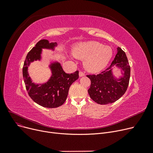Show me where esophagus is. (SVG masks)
<instances>
[{
    "label": "esophagus",
    "instance_id": "34e87169",
    "mask_svg": "<svg viewBox=\"0 0 153 153\" xmlns=\"http://www.w3.org/2000/svg\"><path fill=\"white\" fill-rule=\"evenodd\" d=\"M79 76L80 77H83V76H85V74L84 73V72H79Z\"/></svg>",
    "mask_w": 153,
    "mask_h": 153
}]
</instances>
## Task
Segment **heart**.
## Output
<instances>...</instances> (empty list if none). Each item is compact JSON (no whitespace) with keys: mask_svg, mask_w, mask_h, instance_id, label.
<instances>
[{"mask_svg":"<svg viewBox=\"0 0 153 153\" xmlns=\"http://www.w3.org/2000/svg\"><path fill=\"white\" fill-rule=\"evenodd\" d=\"M72 53L76 58L84 59V67L91 72H98L103 69L113 56V51L110 46H104L95 41L77 44Z\"/></svg>","mask_w":153,"mask_h":153,"instance_id":"heart-1","label":"heart"}]
</instances>
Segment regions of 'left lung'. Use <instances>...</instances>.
Wrapping results in <instances>:
<instances>
[{"instance_id":"obj_1","label":"left lung","mask_w":153,"mask_h":153,"mask_svg":"<svg viewBox=\"0 0 153 153\" xmlns=\"http://www.w3.org/2000/svg\"><path fill=\"white\" fill-rule=\"evenodd\" d=\"M115 65L121 69L123 76L116 78L113 74ZM91 84L88 90L91 98L100 105L114 103L125 93L129 84L130 66L125 53L117 48V53L111 65L100 74L87 75Z\"/></svg>"}]
</instances>
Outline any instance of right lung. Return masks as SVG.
<instances>
[{"instance_id": "1", "label": "right lung", "mask_w": 153, "mask_h": 153, "mask_svg": "<svg viewBox=\"0 0 153 153\" xmlns=\"http://www.w3.org/2000/svg\"><path fill=\"white\" fill-rule=\"evenodd\" d=\"M57 43H50L48 39L39 41L28 52L23 64V77L27 91L31 99L38 105L46 108L58 107L66 101L71 85L79 78V71L67 74L58 61L51 62V76L48 81L40 84L32 82L28 72V67L34 61L42 59V49L54 50Z\"/></svg>"}]
</instances>
